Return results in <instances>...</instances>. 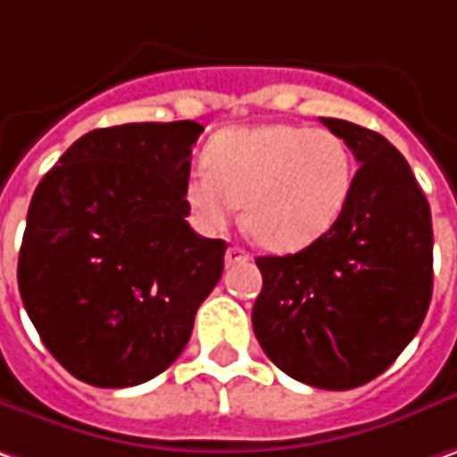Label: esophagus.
<instances>
[{
	"label": "esophagus",
	"instance_id": "34e87169",
	"mask_svg": "<svg viewBox=\"0 0 457 457\" xmlns=\"http://www.w3.org/2000/svg\"><path fill=\"white\" fill-rule=\"evenodd\" d=\"M248 261H250L248 250L237 248V245H232V248H228V253H225V263H228L229 268L237 266V263H248Z\"/></svg>",
	"mask_w": 457,
	"mask_h": 457
}]
</instances>
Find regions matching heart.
Listing matches in <instances>:
<instances>
[{
    "label": "heart",
    "mask_w": 457,
    "mask_h": 457,
    "mask_svg": "<svg viewBox=\"0 0 457 457\" xmlns=\"http://www.w3.org/2000/svg\"><path fill=\"white\" fill-rule=\"evenodd\" d=\"M345 140L325 128L253 125L217 132L204 148V170L184 179V202L202 232L243 228L270 253H296L340 220L353 191Z\"/></svg>",
    "instance_id": "obj_1"
}]
</instances>
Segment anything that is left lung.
<instances>
[{
	"mask_svg": "<svg viewBox=\"0 0 457 457\" xmlns=\"http://www.w3.org/2000/svg\"><path fill=\"white\" fill-rule=\"evenodd\" d=\"M361 163L340 220L294 255L255 263L253 332L287 376L363 386L409 345L432 299V217L404 155L373 129L322 117Z\"/></svg>",
	"mask_w": 457,
	"mask_h": 457,
	"instance_id": "left-lung-1",
	"label": "left lung"
}]
</instances>
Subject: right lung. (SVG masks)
<instances>
[{
	"label": "right lung",
	"mask_w": 457,
	"mask_h": 457,
	"mask_svg": "<svg viewBox=\"0 0 457 457\" xmlns=\"http://www.w3.org/2000/svg\"><path fill=\"white\" fill-rule=\"evenodd\" d=\"M202 125L91 129L43 176L17 284L53 358L102 388L145 384L181 355L225 268V240L187 222L184 179Z\"/></svg>",
	"instance_id": "obj_1"
}]
</instances>
